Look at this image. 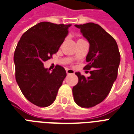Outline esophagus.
<instances>
[{
  "label": "esophagus",
  "instance_id": "esophagus-1",
  "mask_svg": "<svg viewBox=\"0 0 134 134\" xmlns=\"http://www.w3.org/2000/svg\"><path fill=\"white\" fill-rule=\"evenodd\" d=\"M66 70V73H67V75H73V74H75V71H74L73 70L67 68Z\"/></svg>",
  "mask_w": 134,
  "mask_h": 134
}]
</instances>
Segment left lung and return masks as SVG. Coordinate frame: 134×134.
Wrapping results in <instances>:
<instances>
[{
	"instance_id": "8db88e82",
	"label": "left lung",
	"mask_w": 134,
	"mask_h": 134,
	"mask_svg": "<svg viewBox=\"0 0 134 134\" xmlns=\"http://www.w3.org/2000/svg\"><path fill=\"white\" fill-rule=\"evenodd\" d=\"M75 26L90 43L84 69L91 70L88 77L75 73L79 81L72 88L74 100L81 108H92L102 102L111 90L118 75L120 55L116 40L99 25L89 23Z\"/></svg>"
}]
</instances>
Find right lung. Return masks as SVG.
Here are the masks:
<instances>
[{
	"label": "right lung",
	"instance_id": "1",
	"mask_svg": "<svg viewBox=\"0 0 134 134\" xmlns=\"http://www.w3.org/2000/svg\"><path fill=\"white\" fill-rule=\"evenodd\" d=\"M71 25L40 23L23 34L14 52L15 79L25 98L38 107H48L56 99L66 76L62 66L52 71L43 63L56 53Z\"/></svg>",
	"mask_w": 134,
	"mask_h": 134
}]
</instances>
